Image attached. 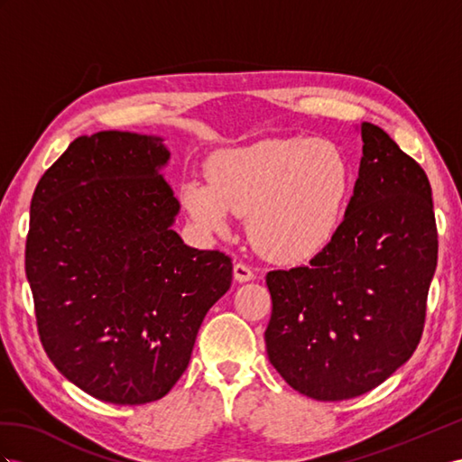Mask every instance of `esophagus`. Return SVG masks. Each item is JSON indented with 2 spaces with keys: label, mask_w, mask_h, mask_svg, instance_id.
I'll list each match as a JSON object with an SVG mask.
<instances>
[{
  "label": "esophagus",
  "mask_w": 462,
  "mask_h": 462,
  "mask_svg": "<svg viewBox=\"0 0 462 462\" xmlns=\"http://www.w3.org/2000/svg\"><path fill=\"white\" fill-rule=\"evenodd\" d=\"M234 279L238 281V282L252 281V279H255V271H254L250 265H245V263L238 262V263L234 265Z\"/></svg>",
  "instance_id": "obj_1"
}]
</instances>
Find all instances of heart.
Returning <instances> with one entry per match:
<instances>
[{
    "label": "heart",
    "mask_w": 462,
    "mask_h": 462,
    "mask_svg": "<svg viewBox=\"0 0 462 462\" xmlns=\"http://www.w3.org/2000/svg\"><path fill=\"white\" fill-rule=\"evenodd\" d=\"M349 193V165L334 142L275 138L217 153L208 183L189 180L181 203L199 228L224 232L250 215V236L265 255L302 262L336 236Z\"/></svg>",
    "instance_id": "b5f03b06"
}]
</instances>
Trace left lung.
<instances>
[{
	"label": "left lung",
	"mask_w": 462,
	"mask_h": 462,
	"mask_svg": "<svg viewBox=\"0 0 462 462\" xmlns=\"http://www.w3.org/2000/svg\"><path fill=\"white\" fill-rule=\"evenodd\" d=\"M336 236L309 265L269 271L271 365L300 394L369 393L416 351L437 267L431 185L376 125Z\"/></svg>",
	"instance_id": "8db88e82"
}]
</instances>
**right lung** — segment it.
Instances as JSON below:
<instances>
[{
    "mask_svg": "<svg viewBox=\"0 0 462 462\" xmlns=\"http://www.w3.org/2000/svg\"><path fill=\"white\" fill-rule=\"evenodd\" d=\"M160 136H79L31 200L25 271L42 347L69 383L121 406L160 400L232 282V259L183 244Z\"/></svg>",
    "mask_w": 462,
    "mask_h": 462,
    "instance_id": "obj_1",
    "label": "right lung"
}]
</instances>
